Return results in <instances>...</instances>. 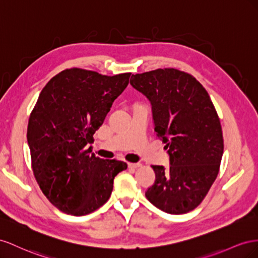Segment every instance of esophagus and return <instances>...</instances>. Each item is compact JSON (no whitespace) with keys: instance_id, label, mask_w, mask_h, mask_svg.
Returning <instances> with one entry per match:
<instances>
[{"instance_id":"esophagus-1","label":"esophagus","mask_w":258,"mask_h":258,"mask_svg":"<svg viewBox=\"0 0 258 258\" xmlns=\"http://www.w3.org/2000/svg\"><path fill=\"white\" fill-rule=\"evenodd\" d=\"M127 165H128L130 168H137V167L141 166L142 164L141 163H128Z\"/></svg>"}]
</instances>
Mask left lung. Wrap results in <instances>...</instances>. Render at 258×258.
Masks as SVG:
<instances>
[{
  "instance_id": "8db88e82",
  "label": "left lung",
  "mask_w": 258,
  "mask_h": 258,
  "mask_svg": "<svg viewBox=\"0 0 258 258\" xmlns=\"http://www.w3.org/2000/svg\"><path fill=\"white\" fill-rule=\"evenodd\" d=\"M130 83L149 99L154 132L170 157V167L151 166L156 180L146 198L168 214H185L203 201L219 171L224 139L215 107L200 82L177 69L133 75Z\"/></svg>"
}]
</instances>
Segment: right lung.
Here are the masks:
<instances>
[{"label": "right lung", "instance_id": "add662e5", "mask_svg": "<svg viewBox=\"0 0 258 258\" xmlns=\"http://www.w3.org/2000/svg\"><path fill=\"white\" fill-rule=\"evenodd\" d=\"M131 73L112 77L71 68L44 86L29 117L27 139L32 170L49 202L66 214L83 216L102 207L113 179L127 164L95 157L86 145L104 123Z\"/></svg>", "mask_w": 258, "mask_h": 258}]
</instances>
